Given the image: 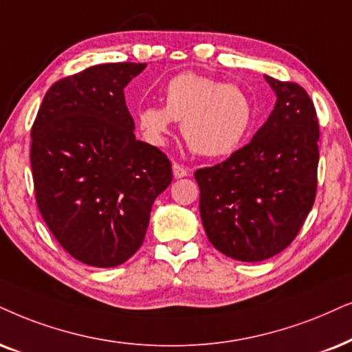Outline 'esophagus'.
<instances>
[{
    "label": "esophagus",
    "mask_w": 352,
    "mask_h": 352,
    "mask_svg": "<svg viewBox=\"0 0 352 352\" xmlns=\"http://www.w3.org/2000/svg\"><path fill=\"white\" fill-rule=\"evenodd\" d=\"M172 170H173V177H175V179H184V177H186L190 173L188 168L180 166V164H177V162L172 166Z\"/></svg>",
    "instance_id": "1"
}]
</instances>
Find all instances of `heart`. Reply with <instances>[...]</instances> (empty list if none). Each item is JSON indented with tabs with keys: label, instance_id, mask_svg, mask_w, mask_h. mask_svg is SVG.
Returning a JSON list of instances; mask_svg holds the SVG:
<instances>
[{
	"label": "heart",
	"instance_id": "b5f03b06",
	"mask_svg": "<svg viewBox=\"0 0 352 352\" xmlns=\"http://www.w3.org/2000/svg\"><path fill=\"white\" fill-rule=\"evenodd\" d=\"M164 109L146 105L138 124L146 140L162 144L172 122L195 153L217 157L230 154L247 136L253 122L252 102L242 89L198 73H182L164 87Z\"/></svg>",
	"mask_w": 352,
	"mask_h": 352
}]
</instances>
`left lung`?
I'll list each match as a JSON object with an SVG mask.
<instances>
[{
	"label": "left lung",
	"instance_id": "8db88e82",
	"mask_svg": "<svg viewBox=\"0 0 352 352\" xmlns=\"http://www.w3.org/2000/svg\"><path fill=\"white\" fill-rule=\"evenodd\" d=\"M274 110L250 143L198 168L199 214L209 242L239 261H261L292 243L317 195L318 118L305 89L265 76Z\"/></svg>",
	"mask_w": 352,
	"mask_h": 352
}]
</instances>
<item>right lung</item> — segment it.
I'll return each instance as SVG.
<instances>
[{
	"mask_svg": "<svg viewBox=\"0 0 352 352\" xmlns=\"http://www.w3.org/2000/svg\"><path fill=\"white\" fill-rule=\"evenodd\" d=\"M144 63H107L48 89L30 130L38 211L61 247L84 265L112 268L143 245L154 199L172 164L135 136L123 89Z\"/></svg>",
	"mask_w": 352,
	"mask_h": 352,
	"instance_id": "1",
	"label": "right lung"
}]
</instances>
